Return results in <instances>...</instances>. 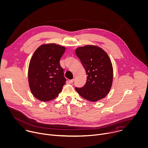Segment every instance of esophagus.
<instances>
[{"label": "esophagus", "mask_w": 148, "mask_h": 148, "mask_svg": "<svg viewBox=\"0 0 148 148\" xmlns=\"http://www.w3.org/2000/svg\"><path fill=\"white\" fill-rule=\"evenodd\" d=\"M69 82L70 83H71H71H73V82H74V79H69Z\"/></svg>", "instance_id": "34e87169"}]
</instances>
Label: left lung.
<instances>
[{
	"label": "left lung",
	"instance_id": "1",
	"mask_svg": "<svg viewBox=\"0 0 148 148\" xmlns=\"http://www.w3.org/2000/svg\"><path fill=\"white\" fill-rule=\"evenodd\" d=\"M75 53L84 67L86 82L76 91L84 99L96 102L104 98L112 87L113 70L110 59L103 49L93 45L78 47Z\"/></svg>",
	"mask_w": 148,
	"mask_h": 148
}]
</instances>
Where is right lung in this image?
Here are the masks:
<instances>
[{"label":"right lung","instance_id":"obj_1","mask_svg":"<svg viewBox=\"0 0 148 148\" xmlns=\"http://www.w3.org/2000/svg\"><path fill=\"white\" fill-rule=\"evenodd\" d=\"M66 47L55 43L40 46L33 54L28 67L31 91L37 99L47 102L62 92L66 79L60 60Z\"/></svg>","mask_w":148,"mask_h":148}]
</instances>
